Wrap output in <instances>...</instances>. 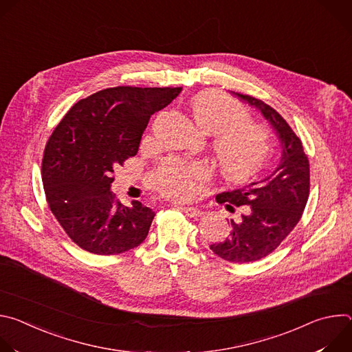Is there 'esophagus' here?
Here are the masks:
<instances>
[{"mask_svg": "<svg viewBox=\"0 0 352 352\" xmlns=\"http://www.w3.org/2000/svg\"><path fill=\"white\" fill-rule=\"evenodd\" d=\"M188 217H200L204 214V210L199 208H193V206H181L179 208Z\"/></svg>", "mask_w": 352, "mask_h": 352, "instance_id": "1", "label": "esophagus"}]
</instances>
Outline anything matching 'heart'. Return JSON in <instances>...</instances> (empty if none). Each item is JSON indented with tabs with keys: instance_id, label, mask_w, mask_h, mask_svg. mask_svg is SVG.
Instances as JSON below:
<instances>
[{
	"instance_id": "heart-1",
	"label": "heart",
	"mask_w": 352,
	"mask_h": 352,
	"mask_svg": "<svg viewBox=\"0 0 352 352\" xmlns=\"http://www.w3.org/2000/svg\"><path fill=\"white\" fill-rule=\"evenodd\" d=\"M192 116L200 129L213 135L212 148L224 177L241 182L261 168L270 136L263 125L248 120V110L238 100L216 91L202 93L193 100ZM206 175L204 164L171 159L153 175L152 185L166 197L189 199L195 182Z\"/></svg>"
}]
</instances>
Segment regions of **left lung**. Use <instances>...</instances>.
I'll list each match as a JSON object with an SVG mask.
<instances>
[{"label": "left lung", "mask_w": 352, "mask_h": 352, "mask_svg": "<svg viewBox=\"0 0 352 352\" xmlns=\"http://www.w3.org/2000/svg\"><path fill=\"white\" fill-rule=\"evenodd\" d=\"M232 93L261 110L283 146L278 166L265 178L216 196L227 210L234 213L236 206L242 213L231 220L230 236L210 249L224 261L249 263L270 255L298 224L309 196V160L302 142L274 109L252 96Z\"/></svg>", "instance_id": "obj_1"}]
</instances>
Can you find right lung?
Wrapping results in <instances>:
<instances>
[{
    "label": "right lung",
    "instance_id": "right-lung-1",
    "mask_svg": "<svg viewBox=\"0 0 352 352\" xmlns=\"http://www.w3.org/2000/svg\"><path fill=\"white\" fill-rule=\"evenodd\" d=\"M182 87L117 86L72 106L50 136L41 178L53 214L82 249L118 255L147 236L155 212L132 200L124 206L111 192L113 173L138 153L150 117Z\"/></svg>",
    "mask_w": 352,
    "mask_h": 352
}]
</instances>
